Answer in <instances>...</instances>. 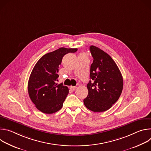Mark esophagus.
Wrapping results in <instances>:
<instances>
[{
	"mask_svg": "<svg viewBox=\"0 0 151 151\" xmlns=\"http://www.w3.org/2000/svg\"><path fill=\"white\" fill-rule=\"evenodd\" d=\"M76 86H70V90L72 91H75L76 90Z\"/></svg>",
	"mask_w": 151,
	"mask_h": 151,
	"instance_id": "1",
	"label": "esophagus"
}]
</instances>
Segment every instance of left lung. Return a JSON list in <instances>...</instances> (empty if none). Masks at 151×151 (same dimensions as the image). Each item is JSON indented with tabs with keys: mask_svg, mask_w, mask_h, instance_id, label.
Wrapping results in <instances>:
<instances>
[{
	"mask_svg": "<svg viewBox=\"0 0 151 151\" xmlns=\"http://www.w3.org/2000/svg\"><path fill=\"white\" fill-rule=\"evenodd\" d=\"M90 50L93 62L87 84L88 94L83 100L87 109L95 112L109 109L121 96L123 79L116 64L111 57L99 48L91 45Z\"/></svg>",
	"mask_w": 151,
	"mask_h": 151,
	"instance_id": "1",
	"label": "left lung"
}]
</instances>
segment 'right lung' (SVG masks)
I'll return each mask as SVG.
<instances>
[{
    "mask_svg": "<svg viewBox=\"0 0 151 151\" xmlns=\"http://www.w3.org/2000/svg\"><path fill=\"white\" fill-rule=\"evenodd\" d=\"M77 50V48H60L43 55L35 64L29 79L28 93L40 112L51 114L61 109L69 89L62 83H57L58 68L64 55Z\"/></svg>",
    "mask_w": 151,
    "mask_h": 151,
    "instance_id": "1",
    "label": "right lung"
}]
</instances>
